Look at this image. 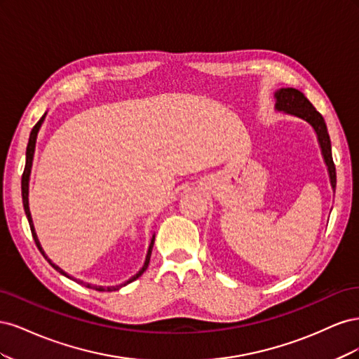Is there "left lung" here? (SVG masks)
Returning <instances> with one entry per match:
<instances>
[{
  "label": "left lung",
  "instance_id": "8db88e82",
  "mask_svg": "<svg viewBox=\"0 0 359 359\" xmlns=\"http://www.w3.org/2000/svg\"><path fill=\"white\" fill-rule=\"evenodd\" d=\"M274 99H276L274 107L277 112H283L285 115L299 118L302 121H306L307 124L311 126L314 133H316L318 142L320 147V153H322L325 165H327V169H328L331 187L332 190H335L337 175H335V166L332 161L331 139H330L328 128H327V124H325L323 116L316 111V107L310 103V100L304 95V93H301L297 88H280L274 93Z\"/></svg>",
  "mask_w": 359,
  "mask_h": 359
}]
</instances>
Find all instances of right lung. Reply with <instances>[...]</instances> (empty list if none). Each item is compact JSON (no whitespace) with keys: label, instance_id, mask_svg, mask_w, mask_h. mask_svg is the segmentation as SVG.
Returning a JSON list of instances; mask_svg holds the SVG:
<instances>
[{"label":"right lung","instance_id":"add662e5","mask_svg":"<svg viewBox=\"0 0 359 359\" xmlns=\"http://www.w3.org/2000/svg\"><path fill=\"white\" fill-rule=\"evenodd\" d=\"M46 118V112L45 115H43L40 118V121L32 127L31 130V135H29V140H28V147H27V161H25V169H24V175H22V202H24V210H25V214H27V219H28V223H29V227H31V233H32V238H34V241L40 250V253L43 255V257H45L48 262L55 268L60 274L66 276L67 278H72L74 280L76 283H79L85 287H90V289H94V290H99V292H112V290H118L121 289L123 286H127L128 283H132V281H135L136 278H139L140 276H142L145 273V269L148 268V264H149V257H151V252H153V245H154V241H156V233H153V238H151V243H149V247H148V252H147V257H145V262L142 265V268H140L137 273L130 277L127 281H124V283L121 285H115V286H97V285H93V283H86V281L83 280H78V278H73L72 276H69L66 271L61 269L58 265H55L52 262V260L48 257V255L45 253V250H43L39 238H37V233H36V229H34V223H32V217H31V212H29V202H28V194H29V177H31V168H32V160H34V151H36V142H37V135L40 132V127L43 124V121H45Z\"/></svg>","mask_w":359,"mask_h":359}]
</instances>
